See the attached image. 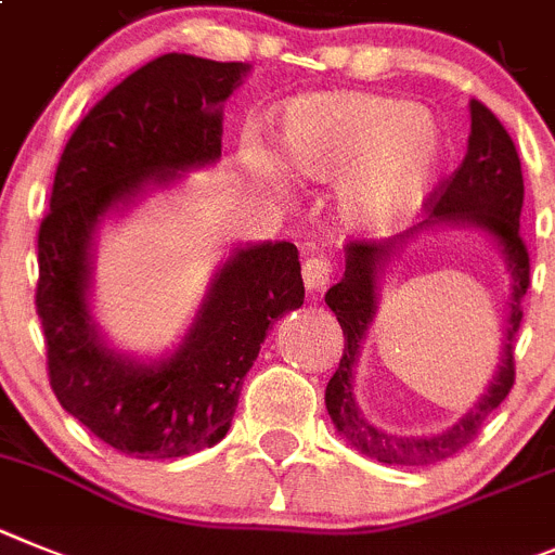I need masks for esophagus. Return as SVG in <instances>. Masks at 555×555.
Listing matches in <instances>:
<instances>
[{"mask_svg": "<svg viewBox=\"0 0 555 555\" xmlns=\"http://www.w3.org/2000/svg\"><path fill=\"white\" fill-rule=\"evenodd\" d=\"M301 276L309 293H321V289H326V284L332 282V259L323 257V254H312V257H307V262H304Z\"/></svg>", "mask_w": 555, "mask_h": 555, "instance_id": "obj_1", "label": "esophagus"}]
</instances>
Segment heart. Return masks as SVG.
I'll return each instance as SVG.
<instances>
[{"mask_svg": "<svg viewBox=\"0 0 555 555\" xmlns=\"http://www.w3.org/2000/svg\"><path fill=\"white\" fill-rule=\"evenodd\" d=\"M279 149L289 177L337 184L339 218L364 234H384L412 216L439 166V129L426 109L376 93H309L279 116ZM248 163L273 188L282 168L259 149Z\"/></svg>", "mask_w": 555, "mask_h": 555, "instance_id": "heart-1", "label": "heart"}]
</instances>
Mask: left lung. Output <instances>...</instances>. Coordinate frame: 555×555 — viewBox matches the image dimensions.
Listing matches in <instances>:
<instances>
[{"instance_id": "obj_1", "label": "left lung", "mask_w": 555, "mask_h": 555, "mask_svg": "<svg viewBox=\"0 0 555 555\" xmlns=\"http://www.w3.org/2000/svg\"><path fill=\"white\" fill-rule=\"evenodd\" d=\"M526 188H522V168L514 141L498 121L495 113L483 107L478 99L470 102V141L462 166L451 179L439 184L428 196V218L409 232L396 234L389 241L348 243L346 273L334 287H328L326 304L337 314L346 348L334 376L326 384V409L337 431L364 456L384 464L401 467H426L442 462L476 439L478 428L495 412L514 387V334L522 321V296L531 284V259L520 237V212ZM453 222H473L492 233L502 246L507 267L513 273V307L509 308V328L504 357L496 378L490 383L482 401L451 429H443L426 438H398L376 429L363 421L361 410L352 398V367L358 358V343L372 322L377 300V276L388 259L400 250L402 243L414 233L431 225H452Z\"/></svg>"}]
</instances>
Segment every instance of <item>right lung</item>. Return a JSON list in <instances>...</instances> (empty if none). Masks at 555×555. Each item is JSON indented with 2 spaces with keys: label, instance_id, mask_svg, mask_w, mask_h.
<instances>
[{
  "label": "right lung",
  "instance_id": "obj_1",
  "mask_svg": "<svg viewBox=\"0 0 555 555\" xmlns=\"http://www.w3.org/2000/svg\"><path fill=\"white\" fill-rule=\"evenodd\" d=\"M248 68L163 54L96 102L57 163L49 212L38 229L35 289L49 384L60 406L127 456H191L227 437L268 326L304 304L298 248L276 241L234 248L191 332L168 357L141 362L118 353L91 318L99 223L154 184L216 166L223 102Z\"/></svg>",
  "mask_w": 555,
  "mask_h": 555
}]
</instances>
